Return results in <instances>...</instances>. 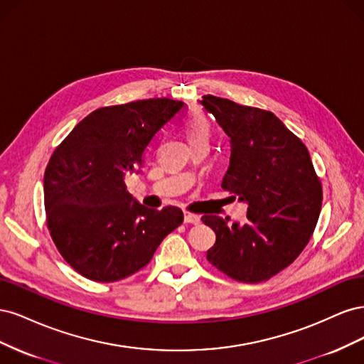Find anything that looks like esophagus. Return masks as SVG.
Returning <instances> with one entry per match:
<instances>
[{"label": "esophagus", "mask_w": 364, "mask_h": 364, "mask_svg": "<svg viewBox=\"0 0 364 364\" xmlns=\"http://www.w3.org/2000/svg\"><path fill=\"white\" fill-rule=\"evenodd\" d=\"M183 222L185 223H191V225H199L200 223V217L197 215V214L185 211L183 213Z\"/></svg>", "instance_id": "34e87169"}]
</instances>
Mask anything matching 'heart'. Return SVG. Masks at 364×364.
<instances>
[{
    "mask_svg": "<svg viewBox=\"0 0 364 364\" xmlns=\"http://www.w3.org/2000/svg\"><path fill=\"white\" fill-rule=\"evenodd\" d=\"M183 132L191 146L197 144V142H208L209 136H211V123L202 112L197 111L183 121Z\"/></svg>",
    "mask_w": 364,
    "mask_h": 364,
    "instance_id": "b5f03b06",
    "label": "heart"
}]
</instances>
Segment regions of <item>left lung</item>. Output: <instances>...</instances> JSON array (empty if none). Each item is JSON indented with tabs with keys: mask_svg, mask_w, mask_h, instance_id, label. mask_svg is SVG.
I'll return each instance as SVG.
<instances>
[{
	"mask_svg": "<svg viewBox=\"0 0 364 364\" xmlns=\"http://www.w3.org/2000/svg\"><path fill=\"white\" fill-rule=\"evenodd\" d=\"M202 98L230 138L222 188L249 203L246 225L202 217L217 237L206 259L235 281H267L310 241L322 208V182L304 142L277 115L215 95Z\"/></svg>",
	"mask_w": 364,
	"mask_h": 364,
	"instance_id": "8db88e82",
	"label": "left lung"
}]
</instances>
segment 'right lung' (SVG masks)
<instances>
[{"label": "right lung", "instance_id": "1", "mask_svg": "<svg viewBox=\"0 0 364 364\" xmlns=\"http://www.w3.org/2000/svg\"><path fill=\"white\" fill-rule=\"evenodd\" d=\"M186 112L171 98H149L91 112L54 150L43 176L50 235L63 259L95 282L136 273L183 222L179 208L149 209L127 191L161 132Z\"/></svg>", "mask_w": 364, "mask_h": 364}]
</instances>
